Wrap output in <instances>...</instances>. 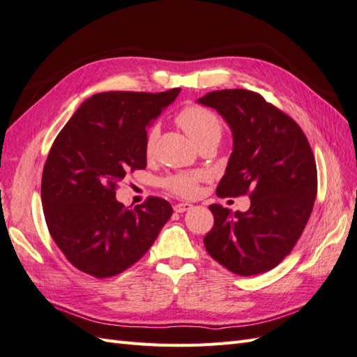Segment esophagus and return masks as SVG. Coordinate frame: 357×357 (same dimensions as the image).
Listing matches in <instances>:
<instances>
[{
  "mask_svg": "<svg viewBox=\"0 0 357 357\" xmlns=\"http://www.w3.org/2000/svg\"><path fill=\"white\" fill-rule=\"evenodd\" d=\"M191 208H193V205L191 204H176L175 206H173L175 213H185V211H190Z\"/></svg>",
  "mask_w": 357,
  "mask_h": 357,
  "instance_id": "obj_1",
  "label": "esophagus"
}]
</instances>
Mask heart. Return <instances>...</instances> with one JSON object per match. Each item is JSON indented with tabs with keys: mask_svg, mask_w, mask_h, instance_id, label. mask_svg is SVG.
<instances>
[{
	"mask_svg": "<svg viewBox=\"0 0 357 357\" xmlns=\"http://www.w3.org/2000/svg\"><path fill=\"white\" fill-rule=\"evenodd\" d=\"M176 122L196 144L209 139V137L222 135V123L218 121L217 114L202 105H188L181 109ZM157 128H151L148 135H146V153H152L155 142H157ZM204 179L205 173L202 172L178 173V175H172L164 181V185L179 196L195 197L199 193V182Z\"/></svg>",
	"mask_w": 357,
	"mask_h": 357,
	"instance_id": "heart-1",
	"label": "heart"
}]
</instances>
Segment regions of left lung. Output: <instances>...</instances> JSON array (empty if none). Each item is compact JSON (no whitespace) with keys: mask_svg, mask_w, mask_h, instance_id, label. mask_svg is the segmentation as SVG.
<instances>
[{"mask_svg":"<svg viewBox=\"0 0 357 357\" xmlns=\"http://www.w3.org/2000/svg\"><path fill=\"white\" fill-rule=\"evenodd\" d=\"M229 125L234 149L217 196H250L245 213L209 205V257L240 276L274 268L294 248L312 213L317 166L301 128L259 93L215 90L197 99Z\"/></svg>","mask_w":357,"mask_h":357,"instance_id":"1","label":"left lung"}]
</instances>
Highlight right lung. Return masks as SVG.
Here are the masks:
<instances>
[{
	"instance_id": "1",
	"label": "right lung",
	"mask_w": 357,
	"mask_h": 357,
	"mask_svg": "<svg viewBox=\"0 0 357 357\" xmlns=\"http://www.w3.org/2000/svg\"><path fill=\"white\" fill-rule=\"evenodd\" d=\"M179 91L96 93L54 140L42 175V206L52 240L78 270L95 278L122 273L151 249L172 217V205L161 197L125 208L116 187L146 167V128Z\"/></svg>"
}]
</instances>
